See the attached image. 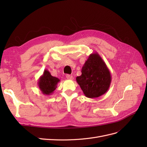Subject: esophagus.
Masks as SVG:
<instances>
[{"label":"esophagus","mask_w":147,"mask_h":147,"mask_svg":"<svg viewBox=\"0 0 147 147\" xmlns=\"http://www.w3.org/2000/svg\"><path fill=\"white\" fill-rule=\"evenodd\" d=\"M66 78H67L68 80H71L74 79L73 76H72V75H66Z\"/></svg>","instance_id":"1"}]
</instances>
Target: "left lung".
<instances>
[{
	"label": "left lung",
	"mask_w": 147,
	"mask_h": 147,
	"mask_svg": "<svg viewBox=\"0 0 147 147\" xmlns=\"http://www.w3.org/2000/svg\"><path fill=\"white\" fill-rule=\"evenodd\" d=\"M76 80L86 97L96 98L107 91L112 77L105 62L96 52L89 56Z\"/></svg>",
	"instance_id": "8db88e82"
}]
</instances>
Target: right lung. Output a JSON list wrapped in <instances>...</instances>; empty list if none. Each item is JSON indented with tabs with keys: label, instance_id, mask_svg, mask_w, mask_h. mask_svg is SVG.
Returning <instances> with one entry per match:
<instances>
[{
	"label": "right lung",
	"instance_id": "1",
	"mask_svg": "<svg viewBox=\"0 0 147 147\" xmlns=\"http://www.w3.org/2000/svg\"><path fill=\"white\" fill-rule=\"evenodd\" d=\"M59 82V78L53 77L48 70H45L43 75L38 79V85L43 94L49 96L54 92Z\"/></svg>",
	"mask_w": 147,
	"mask_h": 147
}]
</instances>
